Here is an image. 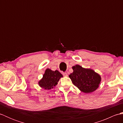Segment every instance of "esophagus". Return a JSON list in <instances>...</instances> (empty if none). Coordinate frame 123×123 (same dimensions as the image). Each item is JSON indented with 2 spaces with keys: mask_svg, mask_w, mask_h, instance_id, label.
<instances>
[{
  "mask_svg": "<svg viewBox=\"0 0 123 123\" xmlns=\"http://www.w3.org/2000/svg\"><path fill=\"white\" fill-rule=\"evenodd\" d=\"M62 74H63L64 76H67V75H68L67 73H66V72H63V73H62Z\"/></svg>",
  "mask_w": 123,
  "mask_h": 123,
  "instance_id": "obj_1",
  "label": "esophagus"
}]
</instances>
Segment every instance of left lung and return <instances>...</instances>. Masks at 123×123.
Listing matches in <instances>:
<instances>
[{
    "label": "left lung",
    "instance_id": "8db88e82",
    "mask_svg": "<svg viewBox=\"0 0 123 123\" xmlns=\"http://www.w3.org/2000/svg\"><path fill=\"white\" fill-rule=\"evenodd\" d=\"M73 72L69 75L72 82L75 86L85 93H91L99 87L101 77L93 70L85 69L79 65L72 67Z\"/></svg>",
    "mask_w": 123,
    "mask_h": 123
}]
</instances>
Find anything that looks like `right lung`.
Returning a JSON list of instances; mask_svg holds the SVG:
<instances>
[{"mask_svg": "<svg viewBox=\"0 0 123 123\" xmlns=\"http://www.w3.org/2000/svg\"><path fill=\"white\" fill-rule=\"evenodd\" d=\"M62 77L63 75L57 70L53 71L51 69H47L43 78L38 82V85L44 89H51L57 84L60 79Z\"/></svg>", "mask_w": 123, "mask_h": 123, "instance_id": "1", "label": "right lung"}]
</instances>
